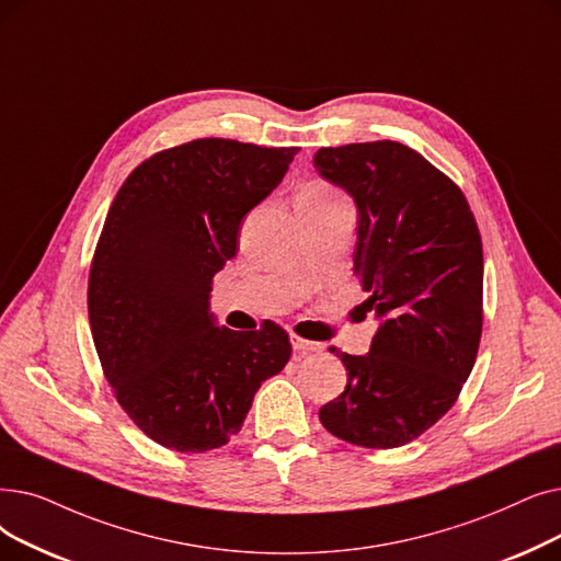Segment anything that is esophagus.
Here are the masks:
<instances>
[{
    "label": "esophagus",
    "mask_w": 561,
    "mask_h": 561,
    "mask_svg": "<svg viewBox=\"0 0 561 561\" xmlns=\"http://www.w3.org/2000/svg\"><path fill=\"white\" fill-rule=\"evenodd\" d=\"M290 344H294L296 353H316V351L323 348L319 341H309V339H302L298 334H290Z\"/></svg>",
    "instance_id": "1"
}]
</instances>
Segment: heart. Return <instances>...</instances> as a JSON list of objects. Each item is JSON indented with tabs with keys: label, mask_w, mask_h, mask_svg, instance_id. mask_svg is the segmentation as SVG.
<instances>
[{
	"label": "heart",
	"mask_w": 561,
	"mask_h": 561,
	"mask_svg": "<svg viewBox=\"0 0 561 561\" xmlns=\"http://www.w3.org/2000/svg\"><path fill=\"white\" fill-rule=\"evenodd\" d=\"M300 197H311V199H336L339 194H334L330 187L325 185H309L300 192Z\"/></svg>",
	"instance_id": "1"
}]
</instances>
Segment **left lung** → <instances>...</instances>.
I'll list each match as a JSON object with an SVG mask.
<instances>
[{"mask_svg":"<svg viewBox=\"0 0 561 561\" xmlns=\"http://www.w3.org/2000/svg\"><path fill=\"white\" fill-rule=\"evenodd\" d=\"M313 167L357 206L353 271L380 321L367 355L330 348L348 385L319 417L351 445L401 447L445 415L474 367L481 236L458 185L405 144L330 146Z\"/></svg>","mask_w":561,"mask_h":561,"instance_id":"left-lung-1","label":"left lung"}]
</instances>
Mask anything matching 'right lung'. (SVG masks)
Here are the masks:
<instances>
[{
  "mask_svg": "<svg viewBox=\"0 0 561 561\" xmlns=\"http://www.w3.org/2000/svg\"><path fill=\"white\" fill-rule=\"evenodd\" d=\"M296 153L194 139L144 160L110 206L89 271L91 334L116 401L162 447L227 445L261 382L286 367L288 334L220 328L210 284Z\"/></svg>",
  "mask_w": 561,
  "mask_h": 561,
  "instance_id": "obj_1",
  "label": "right lung"
}]
</instances>
